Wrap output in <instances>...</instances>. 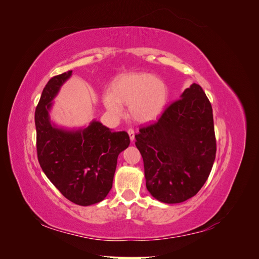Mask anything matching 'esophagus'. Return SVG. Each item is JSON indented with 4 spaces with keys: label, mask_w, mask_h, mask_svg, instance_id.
<instances>
[{
    "label": "esophagus",
    "mask_w": 259,
    "mask_h": 259,
    "mask_svg": "<svg viewBox=\"0 0 259 259\" xmlns=\"http://www.w3.org/2000/svg\"><path fill=\"white\" fill-rule=\"evenodd\" d=\"M127 133H128L131 140L133 142V140H134V138H135V132H134V130H133V128H128V130H127Z\"/></svg>",
    "instance_id": "obj_1"
}]
</instances>
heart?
I'll use <instances>...</instances> for the list:
<instances>
[{"label": "heart", "mask_w": 259, "mask_h": 259, "mask_svg": "<svg viewBox=\"0 0 259 259\" xmlns=\"http://www.w3.org/2000/svg\"><path fill=\"white\" fill-rule=\"evenodd\" d=\"M168 99L166 83L145 72L122 74L112 81L104 103L109 111L119 114L121 106L128 105L131 119L148 122L155 119Z\"/></svg>", "instance_id": "obj_1"}]
</instances>
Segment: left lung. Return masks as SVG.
Instances as JSON below:
<instances>
[{
    "label": "left lung",
    "mask_w": 259,
    "mask_h": 259,
    "mask_svg": "<svg viewBox=\"0 0 259 259\" xmlns=\"http://www.w3.org/2000/svg\"><path fill=\"white\" fill-rule=\"evenodd\" d=\"M135 138L152 197L168 204L192 198L207 180L216 155L213 109L204 91L193 83Z\"/></svg>",
    "instance_id": "obj_1"
}]
</instances>
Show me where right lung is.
Masks as SVG:
<instances>
[{"label":"right lung","mask_w":259,"mask_h":259,"mask_svg":"<svg viewBox=\"0 0 259 259\" xmlns=\"http://www.w3.org/2000/svg\"><path fill=\"white\" fill-rule=\"evenodd\" d=\"M72 71L53 76L45 85L35 109L38 163L52 184L77 205L103 201L112 188L117 155L130 145L126 132H112L94 121L83 131L53 127L51 101Z\"/></svg>","instance_id":"obj_1"}]
</instances>
